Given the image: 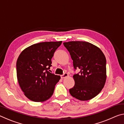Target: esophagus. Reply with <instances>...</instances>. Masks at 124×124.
Instances as JSON below:
<instances>
[{
	"instance_id": "esophagus-1",
	"label": "esophagus",
	"mask_w": 124,
	"mask_h": 124,
	"mask_svg": "<svg viewBox=\"0 0 124 124\" xmlns=\"http://www.w3.org/2000/svg\"><path fill=\"white\" fill-rule=\"evenodd\" d=\"M68 77V73H65L64 74L61 75V77L62 79L66 78Z\"/></svg>"
}]
</instances>
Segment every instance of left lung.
Returning <instances> with one entry per match:
<instances>
[{
	"label": "left lung",
	"instance_id": "left-lung-1",
	"mask_svg": "<svg viewBox=\"0 0 124 124\" xmlns=\"http://www.w3.org/2000/svg\"><path fill=\"white\" fill-rule=\"evenodd\" d=\"M70 52L73 66L79 74L73 75L75 85L70 89L73 97L88 101L101 91L107 79L106 59L99 47L89 42L72 41L63 43Z\"/></svg>",
	"mask_w": 124,
	"mask_h": 124
}]
</instances>
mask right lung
Instances as JSON below:
<instances>
[{"label":"right lung","instance_id":"add662e5","mask_svg":"<svg viewBox=\"0 0 124 124\" xmlns=\"http://www.w3.org/2000/svg\"><path fill=\"white\" fill-rule=\"evenodd\" d=\"M60 41L43 42L26 48L16 62L17 78L24 95L32 101L44 102L51 97L60 75L49 70L51 58Z\"/></svg>","mask_w":124,"mask_h":124}]
</instances>
